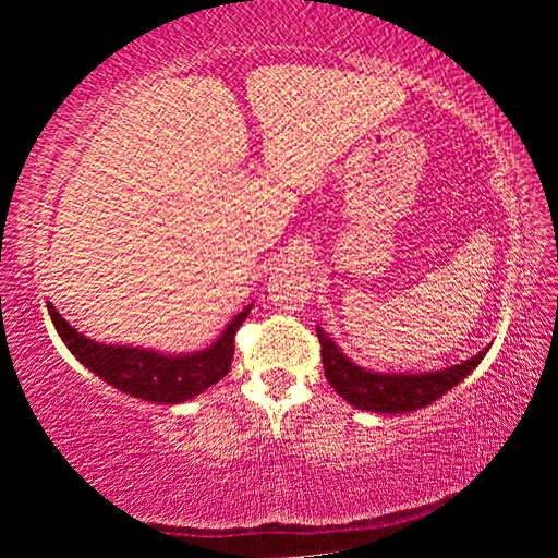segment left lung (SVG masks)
Wrapping results in <instances>:
<instances>
[{"mask_svg":"<svg viewBox=\"0 0 558 558\" xmlns=\"http://www.w3.org/2000/svg\"><path fill=\"white\" fill-rule=\"evenodd\" d=\"M319 347H323V366L327 381L332 389L349 401L354 409L374 413H409L440 399L452 386L460 384L465 376L483 362L485 352H477L472 359L440 372L423 374H381L366 372L356 366L352 359L339 352V347L317 327Z\"/></svg>","mask_w":558,"mask_h":558,"instance_id":"left-lung-1","label":"left lung"}]
</instances>
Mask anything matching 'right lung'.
Listing matches in <instances>:
<instances>
[{"label": "right lung", "instance_id": "1", "mask_svg": "<svg viewBox=\"0 0 558 558\" xmlns=\"http://www.w3.org/2000/svg\"><path fill=\"white\" fill-rule=\"evenodd\" d=\"M46 307H49L53 327L63 339V344L102 381L116 386L122 393L135 396V399L153 403H182L199 396L229 374L235 332H239L243 319L248 317L253 305L243 307V313L226 325L223 335L211 347L194 354H162L155 352V349L93 342V339L83 337L78 329L65 323L51 302Z\"/></svg>", "mask_w": 558, "mask_h": 558}]
</instances>
